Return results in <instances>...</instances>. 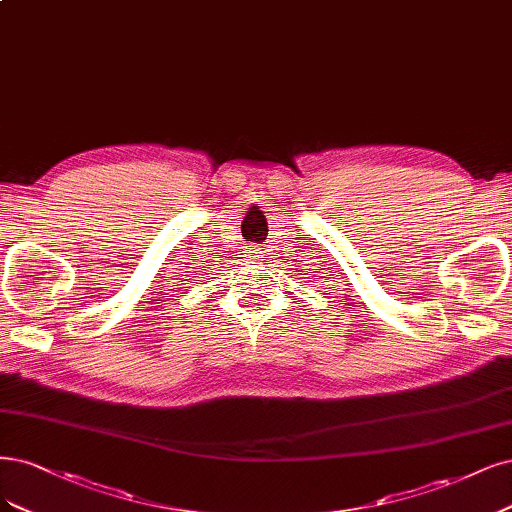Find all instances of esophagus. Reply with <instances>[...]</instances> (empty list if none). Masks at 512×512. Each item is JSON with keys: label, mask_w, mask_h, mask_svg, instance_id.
Listing matches in <instances>:
<instances>
[{"label": "esophagus", "mask_w": 512, "mask_h": 512, "mask_svg": "<svg viewBox=\"0 0 512 512\" xmlns=\"http://www.w3.org/2000/svg\"><path fill=\"white\" fill-rule=\"evenodd\" d=\"M262 245H258V243H254V245H248V250H245V256L248 258H260V254H262Z\"/></svg>", "instance_id": "esophagus-1"}]
</instances>
